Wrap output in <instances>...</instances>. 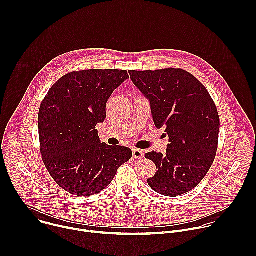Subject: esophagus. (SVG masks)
Listing matches in <instances>:
<instances>
[{
    "label": "esophagus",
    "instance_id": "1",
    "mask_svg": "<svg viewBox=\"0 0 256 256\" xmlns=\"http://www.w3.org/2000/svg\"><path fill=\"white\" fill-rule=\"evenodd\" d=\"M132 157L134 159H142L144 158V152L138 149H134L132 150Z\"/></svg>",
    "mask_w": 256,
    "mask_h": 256
}]
</instances>
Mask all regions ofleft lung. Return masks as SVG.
I'll use <instances>...</instances> for the list:
<instances>
[{
	"mask_svg": "<svg viewBox=\"0 0 256 256\" xmlns=\"http://www.w3.org/2000/svg\"><path fill=\"white\" fill-rule=\"evenodd\" d=\"M132 83L150 101L157 128L169 136L166 154L144 155L158 171L148 184L166 196L192 190L210 170L218 149L216 107L204 86L181 68L128 70Z\"/></svg>",
	"mask_w": 256,
	"mask_h": 256,
	"instance_id": "8db88e82",
	"label": "left lung"
}]
</instances>
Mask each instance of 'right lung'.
<instances>
[{
    "label": "right lung",
    "instance_id": "add662e5",
    "mask_svg": "<svg viewBox=\"0 0 256 256\" xmlns=\"http://www.w3.org/2000/svg\"><path fill=\"white\" fill-rule=\"evenodd\" d=\"M128 79L126 70H85L62 77L48 91L38 114L40 153L56 184L78 196L99 194L132 154L124 146L101 142L97 124L106 102Z\"/></svg>",
    "mask_w": 256,
    "mask_h": 256
}]
</instances>
